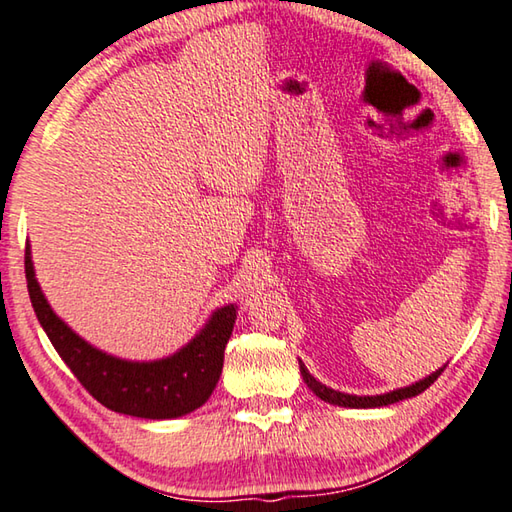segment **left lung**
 <instances>
[{
    "label": "left lung",
    "mask_w": 512,
    "mask_h": 512,
    "mask_svg": "<svg viewBox=\"0 0 512 512\" xmlns=\"http://www.w3.org/2000/svg\"><path fill=\"white\" fill-rule=\"evenodd\" d=\"M443 369H445V365L441 369L432 371L430 376L416 380V383L407 385V387L392 389V392L376 394V396H356V394H345V392H338V389H331L327 385H322L318 378H313L309 374V369H306L304 362L300 360V374L304 378L306 387H309L311 392L320 398V401L329 403V405H338V407H349V410H371V407H385V405H392V403H398V401H405V398L423 394L425 389L441 376Z\"/></svg>",
    "instance_id": "obj_1"
}]
</instances>
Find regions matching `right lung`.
Returning <instances> with one entry per match:
<instances>
[{
    "label": "right lung",
    "mask_w": 512,
    "mask_h": 512,
    "mask_svg": "<svg viewBox=\"0 0 512 512\" xmlns=\"http://www.w3.org/2000/svg\"><path fill=\"white\" fill-rule=\"evenodd\" d=\"M26 282L37 320L73 376L111 412L165 421L190 414L208 401L224 369V351L237 320V304L208 315L190 342L165 358L127 360L91 345L51 309L35 277L26 244Z\"/></svg>",
    "instance_id": "1"
}]
</instances>
